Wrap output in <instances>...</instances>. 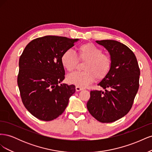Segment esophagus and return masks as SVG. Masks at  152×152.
<instances>
[{
	"instance_id": "esophagus-1",
	"label": "esophagus",
	"mask_w": 152,
	"mask_h": 152,
	"mask_svg": "<svg viewBox=\"0 0 152 152\" xmlns=\"http://www.w3.org/2000/svg\"><path fill=\"white\" fill-rule=\"evenodd\" d=\"M75 89H76L77 91H80L83 90L84 88H83V87H80L79 86H76L75 87Z\"/></svg>"
}]
</instances>
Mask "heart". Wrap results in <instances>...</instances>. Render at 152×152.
I'll list each match as a JSON object with an SVG mask.
<instances>
[{
  "mask_svg": "<svg viewBox=\"0 0 152 152\" xmlns=\"http://www.w3.org/2000/svg\"><path fill=\"white\" fill-rule=\"evenodd\" d=\"M79 59L78 60L77 56ZM79 61H86L83 72H75L67 76L70 84L84 87L93 82L95 78L103 79L111 69L112 61L109 55L103 53V50L93 43L81 44L77 48V56L72 50H66L61 56L63 67L68 72L76 68Z\"/></svg>",
  "mask_w": 152,
  "mask_h": 152,
  "instance_id": "obj_1",
  "label": "heart"
}]
</instances>
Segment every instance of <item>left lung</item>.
<instances>
[{
	"mask_svg": "<svg viewBox=\"0 0 152 152\" xmlns=\"http://www.w3.org/2000/svg\"><path fill=\"white\" fill-rule=\"evenodd\" d=\"M96 42L107 49L112 65L98 84L104 91H91L87 108L100 122H113L130 111L139 89L140 70L135 54L126 45L113 40Z\"/></svg>",
	"mask_w": 152,
	"mask_h": 152,
	"instance_id": "1",
	"label": "left lung"
}]
</instances>
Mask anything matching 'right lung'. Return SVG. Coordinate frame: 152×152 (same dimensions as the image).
<instances>
[{"mask_svg":"<svg viewBox=\"0 0 152 152\" xmlns=\"http://www.w3.org/2000/svg\"><path fill=\"white\" fill-rule=\"evenodd\" d=\"M78 40L44 36L31 40L21 55L18 85L22 102L31 115L41 121L58 117L75 93L74 85L58 84L65 79L61 55Z\"/></svg>","mask_w":152,"mask_h":152,"instance_id":"right-lung-1","label":"right lung"}]
</instances>
